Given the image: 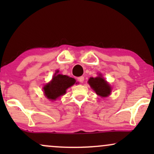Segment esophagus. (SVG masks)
I'll use <instances>...</instances> for the list:
<instances>
[{
  "label": "esophagus",
  "instance_id": "esophagus-1",
  "mask_svg": "<svg viewBox=\"0 0 154 154\" xmlns=\"http://www.w3.org/2000/svg\"><path fill=\"white\" fill-rule=\"evenodd\" d=\"M84 79H85L84 77H79L78 78H77V80H78L80 83H82L84 82Z\"/></svg>",
  "mask_w": 154,
  "mask_h": 154
}]
</instances>
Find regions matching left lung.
<instances>
[{"label": "left lung", "instance_id": "1", "mask_svg": "<svg viewBox=\"0 0 154 154\" xmlns=\"http://www.w3.org/2000/svg\"><path fill=\"white\" fill-rule=\"evenodd\" d=\"M99 75L100 76L95 78L91 77L88 80V83L91 87L94 90L97 95L101 97H106L110 95L111 91V87L106 81L101 77V75Z\"/></svg>", "mask_w": 154, "mask_h": 154}]
</instances>
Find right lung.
I'll return each instance as SVG.
<instances>
[{
	"mask_svg": "<svg viewBox=\"0 0 154 154\" xmlns=\"http://www.w3.org/2000/svg\"><path fill=\"white\" fill-rule=\"evenodd\" d=\"M58 73V72H56ZM55 74L51 82L44 86L45 96L50 100H55L66 93V90L75 83V79L66 75Z\"/></svg>",
	"mask_w": 154,
	"mask_h": 154,
	"instance_id": "obj_1",
	"label": "right lung"
}]
</instances>
